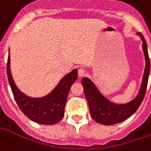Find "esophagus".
<instances>
[{
  "label": "esophagus",
  "instance_id": "34e87169",
  "mask_svg": "<svg viewBox=\"0 0 151 151\" xmlns=\"http://www.w3.org/2000/svg\"><path fill=\"white\" fill-rule=\"evenodd\" d=\"M78 77L79 78H83L84 76L86 75V71L83 69V68H79L78 69Z\"/></svg>",
  "mask_w": 151,
  "mask_h": 151
}]
</instances>
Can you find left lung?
Wrapping results in <instances>:
<instances>
[{
  "instance_id": "8db88e82",
  "label": "left lung",
  "mask_w": 151,
  "mask_h": 151,
  "mask_svg": "<svg viewBox=\"0 0 151 151\" xmlns=\"http://www.w3.org/2000/svg\"><path fill=\"white\" fill-rule=\"evenodd\" d=\"M137 35L141 37L142 42L145 67L140 89L133 100L125 104L114 103L105 97L90 78L85 77L82 79L84 94L89 105L91 117L100 124L112 125L126 120L137 111L145 96L150 70V62L148 55L147 44L144 37L140 32H137Z\"/></svg>"
}]
</instances>
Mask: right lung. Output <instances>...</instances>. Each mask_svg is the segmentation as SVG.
I'll use <instances>...</instances> for the list:
<instances>
[{"label": "right lung", "instance_id": "1", "mask_svg": "<svg viewBox=\"0 0 151 151\" xmlns=\"http://www.w3.org/2000/svg\"><path fill=\"white\" fill-rule=\"evenodd\" d=\"M7 76L14 100L22 112L33 122L52 125L64 118L65 103L70 87L78 78V69L75 68L63 77L48 95L37 98L28 96L17 87L10 71L9 55L7 61Z\"/></svg>", "mask_w": 151, "mask_h": 151}]
</instances>
